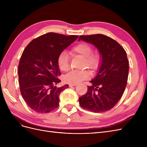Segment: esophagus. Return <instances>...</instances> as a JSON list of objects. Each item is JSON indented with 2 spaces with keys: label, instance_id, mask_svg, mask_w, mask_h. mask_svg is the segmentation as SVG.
<instances>
[{
  "label": "esophagus",
  "instance_id": "obj_1",
  "mask_svg": "<svg viewBox=\"0 0 147 147\" xmlns=\"http://www.w3.org/2000/svg\"><path fill=\"white\" fill-rule=\"evenodd\" d=\"M76 85H77V84H69V87H72V86H76Z\"/></svg>",
  "mask_w": 147,
  "mask_h": 147
}]
</instances>
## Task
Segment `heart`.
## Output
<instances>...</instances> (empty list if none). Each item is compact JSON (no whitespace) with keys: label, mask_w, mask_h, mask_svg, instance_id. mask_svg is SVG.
I'll use <instances>...</instances> for the list:
<instances>
[{"label":"heart","mask_w":147,"mask_h":147,"mask_svg":"<svg viewBox=\"0 0 147 147\" xmlns=\"http://www.w3.org/2000/svg\"><path fill=\"white\" fill-rule=\"evenodd\" d=\"M74 55H79L84 58V65L90 69L95 70L99 67L100 63L101 57L97 53L92 52V47L87 43H80L75 46L72 50ZM57 65L59 69L64 72L67 71L70 68L69 57L65 51L61 52L57 59ZM91 74L90 71L72 70L67 74L64 77V81L70 84H77L82 81L90 79Z\"/></svg>","instance_id":"1"}]
</instances>
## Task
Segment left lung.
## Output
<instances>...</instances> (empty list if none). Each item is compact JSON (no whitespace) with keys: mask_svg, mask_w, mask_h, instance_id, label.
<instances>
[{"mask_svg":"<svg viewBox=\"0 0 147 147\" xmlns=\"http://www.w3.org/2000/svg\"><path fill=\"white\" fill-rule=\"evenodd\" d=\"M90 43L99 51L101 63L85 94L79 97L82 108L94 113L112 109L121 98L127 84L129 63L126 52L113 38L103 34L80 35L78 40Z\"/></svg>","mask_w":147,"mask_h":147,"instance_id":"8db88e82","label":"left lung"}]
</instances>
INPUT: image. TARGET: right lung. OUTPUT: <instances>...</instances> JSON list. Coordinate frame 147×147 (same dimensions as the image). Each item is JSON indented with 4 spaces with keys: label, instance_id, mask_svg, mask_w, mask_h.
Listing matches in <instances>:
<instances>
[{
    "label": "right lung",
    "instance_id": "right-lung-1",
    "mask_svg": "<svg viewBox=\"0 0 147 147\" xmlns=\"http://www.w3.org/2000/svg\"><path fill=\"white\" fill-rule=\"evenodd\" d=\"M78 37L54 32L43 34L31 41L24 50L18 65L22 97L37 113H48L58 107L59 95L68 84L57 88L61 82L58 55Z\"/></svg>",
    "mask_w": 147,
    "mask_h": 147
}]
</instances>
